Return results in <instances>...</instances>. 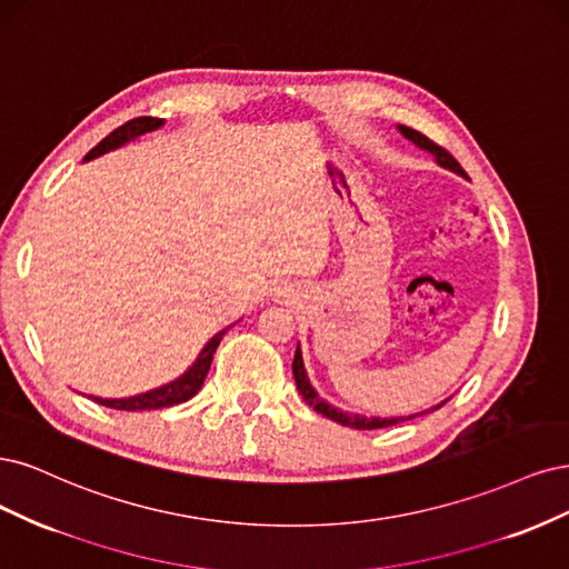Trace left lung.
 <instances>
[{
  "mask_svg": "<svg viewBox=\"0 0 569 569\" xmlns=\"http://www.w3.org/2000/svg\"><path fill=\"white\" fill-rule=\"evenodd\" d=\"M399 132L405 134L407 139H411L416 146H420V149L430 151V153L437 158V162L442 164V168H449V170H453V172H458V174H463V168H461V164H458V160H456L447 149H442V146L435 143L432 139H428L426 134H420V132L411 130V127H407V124H399ZM292 376H296L298 390H300L302 399L307 401V405H309L311 409L319 411V413H321V416H326V418L336 420V423H340V426L355 428V430H378V428H390V426H397V423H405V420H411V418H416V416H423V413H428V411H423V413H416V416H401V418H366V416H357V413L352 416V413H342V411H338L336 407L328 405V401H323V399L315 392V388H311V385H309L307 373H305V363H302V352H300V347L296 350V359H292ZM442 405H447V401H442ZM442 405H439V407H442ZM439 407H435V409H439ZM435 409H430V411H435Z\"/></svg>",
  "mask_w": 569,
  "mask_h": 569,
  "instance_id": "left-lung-1",
  "label": "left lung"
}]
</instances>
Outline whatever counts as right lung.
<instances>
[{"instance_id": "add662e5", "label": "right lung", "mask_w": 569, "mask_h": 569, "mask_svg": "<svg viewBox=\"0 0 569 569\" xmlns=\"http://www.w3.org/2000/svg\"><path fill=\"white\" fill-rule=\"evenodd\" d=\"M162 124V120L158 118H134V120H127L124 124H120L118 130H113L111 134H108L106 139H101L94 149H91L84 160H91L97 156H103L106 151H113L118 149V146L127 143L137 139L139 134L143 132H151V130H158V127ZM227 331L217 333L206 347L203 352L198 355L196 363L191 366V369L177 378L174 382L170 385H162V388L158 390H151V392H143V395H137V397H127V399H101V397H91L94 401H99L101 407H108V409H118V411H149V409H164V407H174V405H181V401L191 399L198 390L200 385H203L208 371H210V363H212V357L217 352V345L222 342Z\"/></svg>"}]
</instances>
